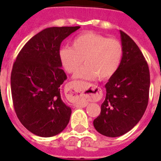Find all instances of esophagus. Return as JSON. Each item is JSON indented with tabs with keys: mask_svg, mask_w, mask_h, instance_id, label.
<instances>
[{
	"mask_svg": "<svg viewBox=\"0 0 161 161\" xmlns=\"http://www.w3.org/2000/svg\"><path fill=\"white\" fill-rule=\"evenodd\" d=\"M75 84H76V81L71 82V83L69 84V86H70V87L72 89V88L75 86ZM96 89H97V86H93V87L89 89V93H88V94H86V96H85L87 99L90 100V99H94V98L97 97H98V91L95 90ZM87 105H88L87 102H83V103L76 104V105H75V106H77V107H85V106H87Z\"/></svg>",
	"mask_w": 161,
	"mask_h": 161,
	"instance_id": "34e87169",
	"label": "esophagus"
}]
</instances>
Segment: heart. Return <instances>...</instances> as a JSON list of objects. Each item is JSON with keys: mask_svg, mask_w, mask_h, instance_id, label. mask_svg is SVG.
Here are the masks:
<instances>
[{"mask_svg": "<svg viewBox=\"0 0 161 161\" xmlns=\"http://www.w3.org/2000/svg\"><path fill=\"white\" fill-rule=\"evenodd\" d=\"M123 54V46L118 39L87 32L74 38L72 47H61L59 57L61 65L68 73L74 72L85 62V66L74 75L76 78L93 80L97 77L105 80L117 72Z\"/></svg>", "mask_w": 161, "mask_h": 161, "instance_id": "1", "label": "heart"}]
</instances>
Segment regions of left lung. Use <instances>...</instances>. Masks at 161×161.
<instances>
[{
	"label": "left lung",
	"mask_w": 161,
	"mask_h": 161,
	"mask_svg": "<svg viewBox=\"0 0 161 161\" xmlns=\"http://www.w3.org/2000/svg\"><path fill=\"white\" fill-rule=\"evenodd\" d=\"M123 48L120 66L105 87L106 99L100 115L93 121L98 132L119 137L131 130L143 117L148 103L150 72L139 47L120 31Z\"/></svg>",
	"instance_id": "obj_1"
}]
</instances>
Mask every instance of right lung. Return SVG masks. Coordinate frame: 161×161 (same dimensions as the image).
Instances as JSON below:
<instances>
[{
    "label": "right lung",
    "instance_id": "right-lung-1",
    "mask_svg": "<svg viewBox=\"0 0 161 161\" xmlns=\"http://www.w3.org/2000/svg\"><path fill=\"white\" fill-rule=\"evenodd\" d=\"M80 26L49 27L28 41L11 72L14 110L25 128L40 137L63 131L72 109L62 101L60 85L67 79L59 57L62 41Z\"/></svg>",
    "mask_w": 161,
    "mask_h": 161
}]
</instances>
